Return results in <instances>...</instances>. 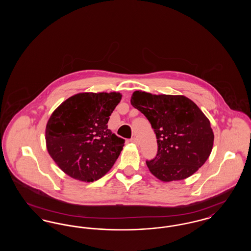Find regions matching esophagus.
<instances>
[{
    "label": "esophagus",
    "mask_w": 251,
    "mask_h": 251,
    "mask_svg": "<svg viewBox=\"0 0 251 251\" xmlns=\"http://www.w3.org/2000/svg\"><path fill=\"white\" fill-rule=\"evenodd\" d=\"M131 143L135 144V145H138V140H137V138H135V137H132V138H131Z\"/></svg>",
    "instance_id": "1"
}]
</instances>
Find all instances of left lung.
<instances>
[{"label": "left lung", "instance_id": "1", "mask_svg": "<svg viewBox=\"0 0 251 251\" xmlns=\"http://www.w3.org/2000/svg\"><path fill=\"white\" fill-rule=\"evenodd\" d=\"M131 105L151 122L158 151L146 161L152 175L162 181L186 179L211 154L214 132L210 120L190 99L181 95H153L134 91Z\"/></svg>", "mask_w": 251, "mask_h": 251}]
</instances>
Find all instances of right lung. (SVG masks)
<instances>
[{"label":"right lung","instance_id":"obj_1","mask_svg":"<svg viewBox=\"0 0 251 251\" xmlns=\"http://www.w3.org/2000/svg\"><path fill=\"white\" fill-rule=\"evenodd\" d=\"M121 97L119 92L79 93L53 111L45 131L47 150L67 175L89 182L114 166L125 140L107 123Z\"/></svg>","mask_w":251,"mask_h":251}]
</instances>
